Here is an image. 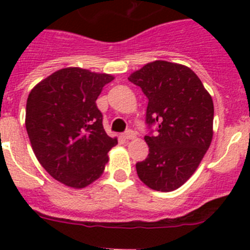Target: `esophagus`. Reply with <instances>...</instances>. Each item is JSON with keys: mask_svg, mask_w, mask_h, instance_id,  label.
<instances>
[{"mask_svg": "<svg viewBox=\"0 0 250 250\" xmlns=\"http://www.w3.org/2000/svg\"><path fill=\"white\" fill-rule=\"evenodd\" d=\"M135 138V132L132 131V130H126V131L124 132V139H126V140H131V139Z\"/></svg>", "mask_w": 250, "mask_h": 250, "instance_id": "esophagus-1", "label": "esophagus"}]
</instances>
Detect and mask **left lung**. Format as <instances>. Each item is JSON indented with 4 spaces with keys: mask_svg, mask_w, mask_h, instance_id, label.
<instances>
[{
    "mask_svg": "<svg viewBox=\"0 0 250 250\" xmlns=\"http://www.w3.org/2000/svg\"><path fill=\"white\" fill-rule=\"evenodd\" d=\"M147 98V158L136 163L145 185L158 191L182 187L199 167L213 138L214 105L193 70L154 61L130 75ZM156 126V132L152 126Z\"/></svg>",
    "mask_w": 250,
    "mask_h": 250,
    "instance_id": "left-lung-1",
    "label": "left lung"
}]
</instances>
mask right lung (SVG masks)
Returning <instances> with one entry per match:
<instances>
[{
    "mask_svg": "<svg viewBox=\"0 0 250 250\" xmlns=\"http://www.w3.org/2000/svg\"><path fill=\"white\" fill-rule=\"evenodd\" d=\"M111 75L66 67L37 83L26 104V130L35 155L57 182L81 189L100 178L118 144L103 126L96 99Z\"/></svg>",
    "mask_w": 250,
    "mask_h": 250,
    "instance_id": "add662e5",
    "label": "right lung"
}]
</instances>
